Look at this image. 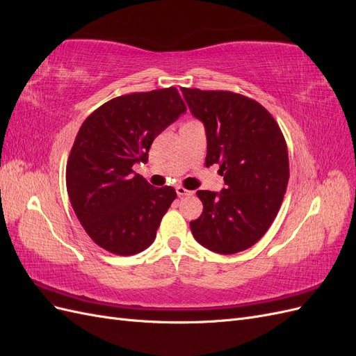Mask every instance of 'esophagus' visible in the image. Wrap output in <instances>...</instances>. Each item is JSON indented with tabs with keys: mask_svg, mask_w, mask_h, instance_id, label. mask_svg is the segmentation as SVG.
Listing matches in <instances>:
<instances>
[{
	"mask_svg": "<svg viewBox=\"0 0 356 356\" xmlns=\"http://www.w3.org/2000/svg\"><path fill=\"white\" fill-rule=\"evenodd\" d=\"M177 195H178V197H184V196H191V195H193V191H190V190H187V188H184V187H181V186H178V187H177Z\"/></svg>",
	"mask_w": 356,
	"mask_h": 356,
	"instance_id": "esophagus-1",
	"label": "esophagus"
}]
</instances>
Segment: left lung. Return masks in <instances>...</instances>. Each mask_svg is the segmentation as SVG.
Here are the masks:
<instances>
[{
    "instance_id": "left-lung-1",
    "label": "left lung",
    "mask_w": 356,
    "mask_h": 356,
    "mask_svg": "<svg viewBox=\"0 0 356 356\" xmlns=\"http://www.w3.org/2000/svg\"><path fill=\"white\" fill-rule=\"evenodd\" d=\"M204 124V165H220L225 188L199 190L203 212L190 229L217 254H236L260 241L281 208L289 178L285 138L261 104L229 90L181 89Z\"/></svg>"
}]
</instances>
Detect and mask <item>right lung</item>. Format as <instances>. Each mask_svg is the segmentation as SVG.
Returning <instances> with one entry per match:
<instances>
[{"instance_id": "1", "label": "right lung", "mask_w": 356, "mask_h": 356, "mask_svg": "<svg viewBox=\"0 0 356 356\" xmlns=\"http://www.w3.org/2000/svg\"><path fill=\"white\" fill-rule=\"evenodd\" d=\"M187 111L175 88L117 96L95 110L75 136L67 163L72 209L90 239L115 255H134L156 239L175 200L134 172L154 138Z\"/></svg>"}]
</instances>
